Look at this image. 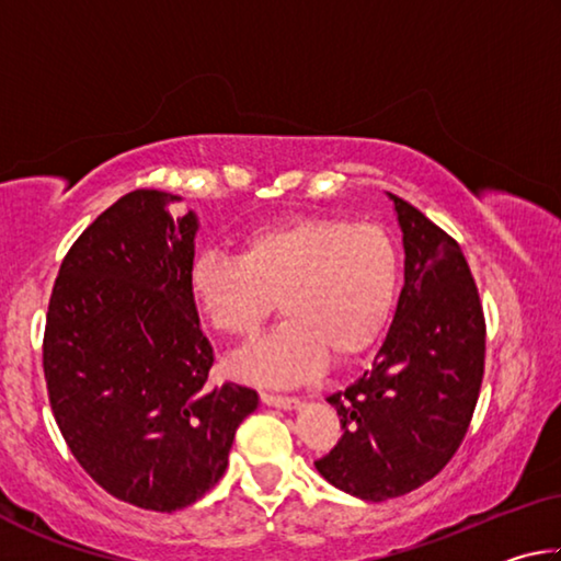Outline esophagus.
<instances>
[{
    "label": "esophagus",
    "mask_w": 561,
    "mask_h": 561,
    "mask_svg": "<svg viewBox=\"0 0 561 561\" xmlns=\"http://www.w3.org/2000/svg\"><path fill=\"white\" fill-rule=\"evenodd\" d=\"M262 403L264 405H272V408H284V411H294V408L301 405L299 398L277 396V393H262Z\"/></svg>",
    "instance_id": "1"
}]
</instances>
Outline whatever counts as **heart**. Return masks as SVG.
Here are the masks:
<instances>
[{"instance_id": "b5f03b06", "label": "heart", "mask_w": 561, "mask_h": 561, "mask_svg": "<svg viewBox=\"0 0 561 561\" xmlns=\"http://www.w3.org/2000/svg\"><path fill=\"white\" fill-rule=\"evenodd\" d=\"M401 257L378 225L294 215L242 237L240 257L207 252L190 270L195 307L220 334L252 341L274 309L279 329L232 360L237 376L297 383L324 364L376 344L391 317Z\"/></svg>"}]
</instances>
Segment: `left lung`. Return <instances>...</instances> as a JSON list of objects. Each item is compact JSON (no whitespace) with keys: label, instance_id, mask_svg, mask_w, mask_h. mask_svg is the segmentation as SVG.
I'll return each mask as SVG.
<instances>
[{"label":"left lung","instance_id":"obj_1","mask_svg":"<svg viewBox=\"0 0 561 561\" xmlns=\"http://www.w3.org/2000/svg\"><path fill=\"white\" fill-rule=\"evenodd\" d=\"M391 201L405 250L401 299L371 368L327 398L341 438L314 462L368 502L401 497L450 462L485 374V314L460 244L403 197Z\"/></svg>","mask_w":561,"mask_h":561}]
</instances>
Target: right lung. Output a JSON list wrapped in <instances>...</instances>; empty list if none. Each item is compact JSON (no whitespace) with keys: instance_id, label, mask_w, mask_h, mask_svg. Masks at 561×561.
<instances>
[{"instance_id":"1","label":"right lung","mask_w":561,"mask_h":561,"mask_svg":"<svg viewBox=\"0 0 561 561\" xmlns=\"http://www.w3.org/2000/svg\"><path fill=\"white\" fill-rule=\"evenodd\" d=\"M133 190L71 244L44 329V378L66 445L108 495L173 512L225 474L257 391L210 386L213 344L190 294L197 220Z\"/></svg>"}]
</instances>
